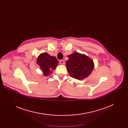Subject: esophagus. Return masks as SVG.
<instances>
[{
	"label": "esophagus",
	"instance_id": "1",
	"mask_svg": "<svg viewBox=\"0 0 128 128\" xmlns=\"http://www.w3.org/2000/svg\"><path fill=\"white\" fill-rule=\"evenodd\" d=\"M60 64H62V65H63V64H65V62H64V61L63 60H60Z\"/></svg>",
	"mask_w": 128,
	"mask_h": 128
}]
</instances>
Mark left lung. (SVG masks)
Segmentation results:
<instances>
[{"mask_svg": "<svg viewBox=\"0 0 128 128\" xmlns=\"http://www.w3.org/2000/svg\"><path fill=\"white\" fill-rule=\"evenodd\" d=\"M66 62L67 70L70 76L78 80L88 77L94 68V63L91 58L84 54L74 52L68 56Z\"/></svg>", "mask_w": 128, "mask_h": 128, "instance_id": "obj_1", "label": "left lung"}]
</instances>
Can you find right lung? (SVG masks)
Returning <instances> with one entry per match:
<instances>
[{
  "mask_svg": "<svg viewBox=\"0 0 128 128\" xmlns=\"http://www.w3.org/2000/svg\"><path fill=\"white\" fill-rule=\"evenodd\" d=\"M58 63V60L55 56H51L47 53L40 54L37 59V64L46 76L51 75L52 71L56 69Z\"/></svg>",
  "mask_w": 128,
  "mask_h": 128,
  "instance_id": "add662e5",
  "label": "right lung"
}]
</instances>
